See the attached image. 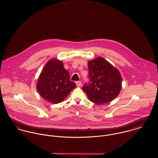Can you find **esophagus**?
I'll return each instance as SVG.
<instances>
[{
	"instance_id": "esophagus-1",
	"label": "esophagus",
	"mask_w": 158,
	"mask_h": 158,
	"mask_svg": "<svg viewBox=\"0 0 158 158\" xmlns=\"http://www.w3.org/2000/svg\"><path fill=\"white\" fill-rule=\"evenodd\" d=\"M76 85H77V86H80L81 85V81H76Z\"/></svg>"
}]
</instances>
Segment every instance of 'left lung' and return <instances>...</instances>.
<instances>
[{"mask_svg": "<svg viewBox=\"0 0 158 158\" xmlns=\"http://www.w3.org/2000/svg\"><path fill=\"white\" fill-rule=\"evenodd\" d=\"M88 83L82 87L90 102L98 105L108 103L119 94L122 77L106 60L98 57L88 63Z\"/></svg>", "mask_w": 158, "mask_h": 158, "instance_id": "left-lung-1", "label": "left lung"}]
</instances>
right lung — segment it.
<instances>
[{
	"instance_id": "add662e5",
	"label": "right lung",
	"mask_w": 158,
	"mask_h": 158,
	"mask_svg": "<svg viewBox=\"0 0 158 158\" xmlns=\"http://www.w3.org/2000/svg\"><path fill=\"white\" fill-rule=\"evenodd\" d=\"M76 87L70 80V75L59 60H51L45 64L38 78L37 90L46 100L58 103Z\"/></svg>"
}]
</instances>
